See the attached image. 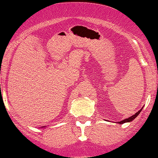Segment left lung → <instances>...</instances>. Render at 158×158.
Returning a JSON list of instances; mask_svg holds the SVG:
<instances>
[{
  "instance_id": "1",
  "label": "left lung",
  "mask_w": 158,
  "mask_h": 158,
  "mask_svg": "<svg viewBox=\"0 0 158 158\" xmlns=\"http://www.w3.org/2000/svg\"><path fill=\"white\" fill-rule=\"evenodd\" d=\"M142 110V108L140 109V110H139V111H137V113L135 114H134L133 115V116H131V117H130V118H126V119H124V120H123V121H120L119 122V124H124V123H126V122H130V121H132L134 119V118H136V117L137 116V115L139 114H140V112Z\"/></svg>"
}]
</instances>
